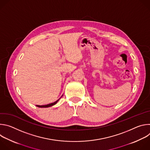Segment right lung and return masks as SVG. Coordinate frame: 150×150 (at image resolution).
<instances>
[{"label": "right lung", "instance_id": "right-lung-1", "mask_svg": "<svg viewBox=\"0 0 150 150\" xmlns=\"http://www.w3.org/2000/svg\"><path fill=\"white\" fill-rule=\"evenodd\" d=\"M59 100H57L56 101L54 102V103H50V104H47V105H37V107H38V108H49V107H50V106H52L54 104H56L57 103V102L59 101Z\"/></svg>", "mask_w": 150, "mask_h": 150}]
</instances>
